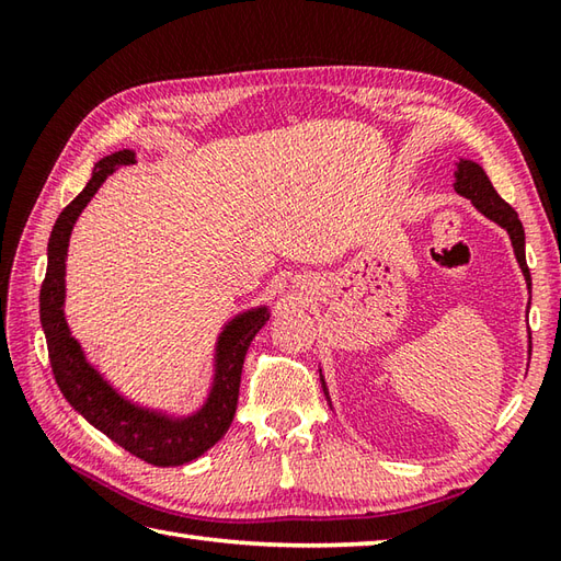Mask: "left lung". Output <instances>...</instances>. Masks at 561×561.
I'll return each mask as SVG.
<instances>
[{"mask_svg": "<svg viewBox=\"0 0 561 561\" xmlns=\"http://www.w3.org/2000/svg\"><path fill=\"white\" fill-rule=\"evenodd\" d=\"M456 193L468 197L474 207H478L486 219L496 221L502 229H506V233L511 236V243H514V253L518 265L523 270V277L528 282V289H530V270H528V262H526V231H523V224L518 219L516 209L499 197V193L494 190L492 181L486 178V173L482 171L480 163L468 161V159H460L458 161V171H456ZM320 383H323V390L328 396V388H325V380L320 376Z\"/></svg>", "mask_w": 561, "mask_h": 561, "instance_id": "8db88e82", "label": "left lung"}]
</instances>
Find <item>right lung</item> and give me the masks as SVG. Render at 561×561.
<instances>
[{"mask_svg": "<svg viewBox=\"0 0 561 561\" xmlns=\"http://www.w3.org/2000/svg\"><path fill=\"white\" fill-rule=\"evenodd\" d=\"M135 161V151L129 149L101 159L87 187L57 217L50 241H47V272L41 287V325L47 340V356H50L55 380L71 408L133 456L159 465V468H173V465L199 458L231 426L245 352L260 328L270 320V308H253V311L236 316L231 323L224 325L217 340V354H214V380L209 398L190 416H171L165 412L139 408V404L123 398L99 374V368L89 364L81 344L71 337L65 318L69 236L79 214L99 193L105 178L121 165Z\"/></svg>", "mask_w": 561, "mask_h": 561, "instance_id": "obj_1", "label": "right lung"}]
</instances>
